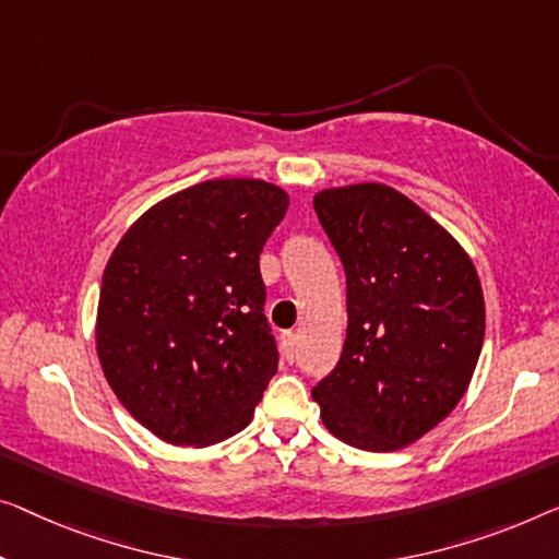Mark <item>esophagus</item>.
I'll return each instance as SVG.
<instances>
[{
    "instance_id": "1",
    "label": "esophagus",
    "mask_w": 559,
    "mask_h": 559,
    "mask_svg": "<svg viewBox=\"0 0 559 559\" xmlns=\"http://www.w3.org/2000/svg\"><path fill=\"white\" fill-rule=\"evenodd\" d=\"M294 354H296V333L286 331L283 333V356H286V361H294Z\"/></svg>"
}]
</instances>
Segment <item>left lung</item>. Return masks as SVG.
<instances>
[{"mask_svg": "<svg viewBox=\"0 0 559 559\" xmlns=\"http://www.w3.org/2000/svg\"><path fill=\"white\" fill-rule=\"evenodd\" d=\"M346 271L341 359L313 399L333 437L396 452L447 419L469 389L485 341V296L469 253L384 182L313 195Z\"/></svg>", "mask_w": 559, "mask_h": 559, "instance_id": "8db88e82", "label": "left lung"}]
</instances>
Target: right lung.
<instances>
[{"mask_svg":"<svg viewBox=\"0 0 559 559\" xmlns=\"http://www.w3.org/2000/svg\"><path fill=\"white\" fill-rule=\"evenodd\" d=\"M288 203L258 178L205 180L147 207L115 246L97 359L157 439L200 449L251 424L278 369L258 255Z\"/></svg>","mask_w":559,"mask_h":559,"instance_id":"obj_1","label":"right lung"}]
</instances>
